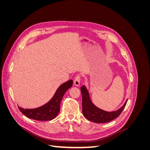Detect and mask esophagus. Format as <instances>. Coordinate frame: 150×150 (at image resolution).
Here are the masks:
<instances>
[{
  "label": "esophagus",
  "mask_w": 150,
  "mask_h": 150,
  "mask_svg": "<svg viewBox=\"0 0 150 150\" xmlns=\"http://www.w3.org/2000/svg\"><path fill=\"white\" fill-rule=\"evenodd\" d=\"M74 84L76 86H79L80 85V76H77L74 80Z\"/></svg>",
  "instance_id": "esophagus-1"
}]
</instances>
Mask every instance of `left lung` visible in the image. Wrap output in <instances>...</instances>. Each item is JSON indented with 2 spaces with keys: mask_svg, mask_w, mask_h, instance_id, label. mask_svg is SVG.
<instances>
[{
  "mask_svg": "<svg viewBox=\"0 0 150 150\" xmlns=\"http://www.w3.org/2000/svg\"><path fill=\"white\" fill-rule=\"evenodd\" d=\"M82 94V106L83 114L86 119L96 123H104L110 122L118 117L125 107L127 101L120 109L114 111H106L98 108L93 103L90 98L88 91L86 86L83 85L81 88Z\"/></svg>",
  "mask_w": 150,
  "mask_h": 150,
  "instance_id": "obj_1",
  "label": "left lung"
}]
</instances>
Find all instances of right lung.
Listing matches in <instances>:
<instances>
[{
    "label": "right lung",
    "instance_id": "obj_1",
    "mask_svg": "<svg viewBox=\"0 0 150 150\" xmlns=\"http://www.w3.org/2000/svg\"><path fill=\"white\" fill-rule=\"evenodd\" d=\"M72 79L62 84L51 100L43 106L34 109H24L18 106L20 111L29 118L38 121H50L57 116L60 111V104L65 93L72 87Z\"/></svg>",
    "mask_w": 150,
    "mask_h": 150
}]
</instances>
